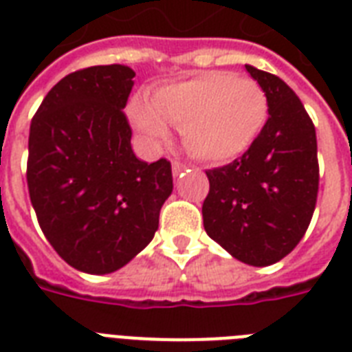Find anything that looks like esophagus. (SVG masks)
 Returning a JSON list of instances; mask_svg holds the SVG:
<instances>
[{
  "mask_svg": "<svg viewBox=\"0 0 352 352\" xmlns=\"http://www.w3.org/2000/svg\"><path fill=\"white\" fill-rule=\"evenodd\" d=\"M171 170H173V175H181L182 171L186 170V164H182V162H171Z\"/></svg>",
  "mask_w": 352,
  "mask_h": 352,
  "instance_id": "34e87169",
  "label": "esophagus"
}]
</instances>
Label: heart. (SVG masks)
Listing matches in <instances>:
<instances>
[{"label":"heart","mask_w":352,"mask_h":352,"mask_svg":"<svg viewBox=\"0 0 352 352\" xmlns=\"http://www.w3.org/2000/svg\"><path fill=\"white\" fill-rule=\"evenodd\" d=\"M133 129L151 148L181 126L184 148L199 160L225 164L254 146L268 118V100L256 80L228 71H206L153 91L151 102L133 98L127 107Z\"/></svg>","instance_id":"b5f03b06"}]
</instances>
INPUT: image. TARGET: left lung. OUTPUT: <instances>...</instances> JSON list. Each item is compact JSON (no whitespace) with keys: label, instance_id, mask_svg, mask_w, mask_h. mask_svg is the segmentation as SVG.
I'll list each match as a JSON object with an SVG mask.
<instances>
[{"label":"left lung","instance_id":"8db88e82","mask_svg":"<svg viewBox=\"0 0 352 352\" xmlns=\"http://www.w3.org/2000/svg\"><path fill=\"white\" fill-rule=\"evenodd\" d=\"M268 100V120L241 159L206 171V234L232 257L268 267L305 235L318 197L316 129L296 93L276 74L245 65Z\"/></svg>","mask_w":352,"mask_h":352}]
</instances>
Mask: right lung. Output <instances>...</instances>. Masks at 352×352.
<instances>
[{"mask_svg": "<svg viewBox=\"0 0 352 352\" xmlns=\"http://www.w3.org/2000/svg\"><path fill=\"white\" fill-rule=\"evenodd\" d=\"M135 71L95 65L67 74L30 122V203L58 256L85 274H111L153 239L173 190L166 159L144 162L122 109Z\"/></svg>", "mask_w": 352, "mask_h": 352, "instance_id": "obj_1", "label": "right lung"}]
</instances>
